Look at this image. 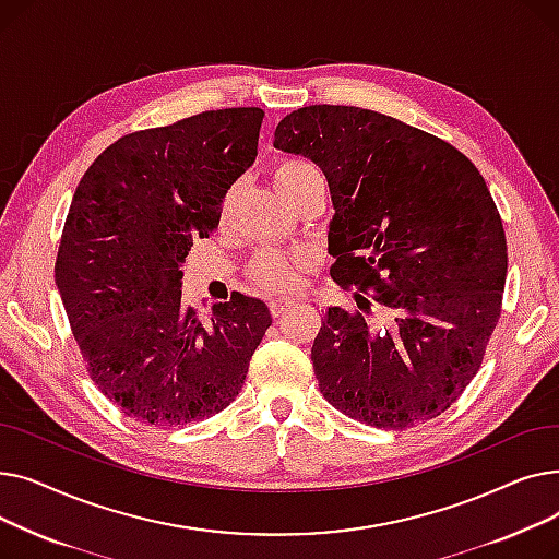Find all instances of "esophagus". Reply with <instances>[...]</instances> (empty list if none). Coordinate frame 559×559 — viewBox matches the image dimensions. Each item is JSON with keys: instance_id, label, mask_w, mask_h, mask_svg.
Here are the masks:
<instances>
[{"instance_id": "1", "label": "esophagus", "mask_w": 559, "mask_h": 559, "mask_svg": "<svg viewBox=\"0 0 559 559\" xmlns=\"http://www.w3.org/2000/svg\"><path fill=\"white\" fill-rule=\"evenodd\" d=\"M289 306H292V299H287V297H281V299H272V301H270V310H272L274 317L283 314Z\"/></svg>"}]
</instances>
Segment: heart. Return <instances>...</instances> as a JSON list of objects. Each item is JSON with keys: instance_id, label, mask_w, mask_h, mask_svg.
Masks as SVG:
<instances>
[{"instance_id": "heart-1", "label": "heart", "mask_w": 559, "mask_h": 559, "mask_svg": "<svg viewBox=\"0 0 559 559\" xmlns=\"http://www.w3.org/2000/svg\"><path fill=\"white\" fill-rule=\"evenodd\" d=\"M272 176H274V186H276L278 194L285 199L287 194L299 190L310 179V176H317V169L308 160L289 158V160H281L274 167ZM297 260L299 258H289V255H285L281 251H272V249L260 251L251 264V274L264 287L285 289L297 278V272H295Z\"/></svg>"}]
</instances>
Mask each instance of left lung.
I'll list each match as a JSON object with an SVG mask.
<instances>
[{"label":"left lung","mask_w":559,"mask_h":559,"mask_svg":"<svg viewBox=\"0 0 559 559\" xmlns=\"http://www.w3.org/2000/svg\"><path fill=\"white\" fill-rule=\"evenodd\" d=\"M274 146L324 171L331 276L373 287L385 312L378 331L362 312L326 310L310 354L321 394L385 430L442 415L501 317L508 242L483 174L453 144L356 106L289 112Z\"/></svg>","instance_id":"left-lung-1"}]
</instances>
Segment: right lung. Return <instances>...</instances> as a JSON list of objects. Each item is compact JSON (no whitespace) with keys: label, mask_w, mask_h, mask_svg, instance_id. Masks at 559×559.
<instances>
[{"label":"right lung","mask_w":559,"mask_h":559,"mask_svg":"<svg viewBox=\"0 0 559 559\" xmlns=\"http://www.w3.org/2000/svg\"><path fill=\"white\" fill-rule=\"evenodd\" d=\"M264 112L205 110L112 142L74 192L53 267L87 373L142 424L209 419L240 394L270 308L233 292L199 319L181 264L253 165Z\"/></svg>","instance_id":"obj_1"}]
</instances>
